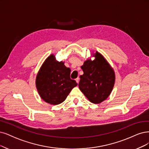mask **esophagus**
I'll return each mask as SVG.
<instances>
[{
    "label": "esophagus",
    "mask_w": 149,
    "mask_h": 149,
    "mask_svg": "<svg viewBox=\"0 0 149 149\" xmlns=\"http://www.w3.org/2000/svg\"><path fill=\"white\" fill-rule=\"evenodd\" d=\"M75 81H76V82H77V84H78L79 82V77L77 78V79H75Z\"/></svg>",
    "instance_id": "obj_1"
}]
</instances>
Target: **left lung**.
<instances>
[{
    "mask_svg": "<svg viewBox=\"0 0 149 149\" xmlns=\"http://www.w3.org/2000/svg\"><path fill=\"white\" fill-rule=\"evenodd\" d=\"M94 60L86 59L81 66L84 74L80 75V91L93 104H100L111 95L115 81L113 69L102 54L93 53Z\"/></svg>",
    "mask_w": 149,
    "mask_h": 149,
    "instance_id": "1",
    "label": "left lung"
}]
</instances>
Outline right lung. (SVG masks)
<instances>
[{
	"label": "right lung",
	"mask_w": 149,
	"mask_h": 149,
	"mask_svg": "<svg viewBox=\"0 0 149 149\" xmlns=\"http://www.w3.org/2000/svg\"><path fill=\"white\" fill-rule=\"evenodd\" d=\"M70 69L64 62L58 61L54 54L45 60L36 75V85L42 100L52 105L65 101L77 84L70 77Z\"/></svg>",
	"instance_id": "add662e5"
}]
</instances>
